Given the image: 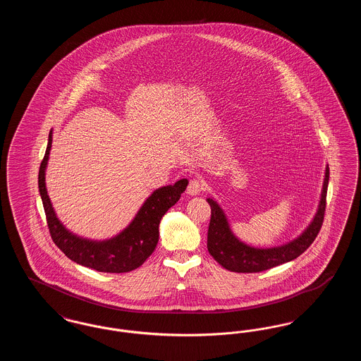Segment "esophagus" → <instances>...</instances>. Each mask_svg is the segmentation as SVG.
<instances>
[{
    "label": "esophagus",
    "instance_id": "obj_1",
    "mask_svg": "<svg viewBox=\"0 0 361 361\" xmlns=\"http://www.w3.org/2000/svg\"><path fill=\"white\" fill-rule=\"evenodd\" d=\"M203 189H204V181H203L200 177H193V178L189 181L187 192H188V195H190V196H196V195H199Z\"/></svg>",
    "mask_w": 361,
    "mask_h": 361
}]
</instances>
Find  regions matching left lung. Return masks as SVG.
<instances>
[{"mask_svg": "<svg viewBox=\"0 0 361 361\" xmlns=\"http://www.w3.org/2000/svg\"><path fill=\"white\" fill-rule=\"evenodd\" d=\"M327 185H329V166H326L324 188L318 211L309 227L296 240L286 245L271 249L252 247L240 242L230 230L222 208L212 199H207L211 207V219L207 235V249L216 262L231 272L255 274L271 269L284 262L299 257L317 238L325 216Z\"/></svg>", "mask_w": 361, "mask_h": 361, "instance_id": "left-lung-1", "label": "left lung"}]
</instances>
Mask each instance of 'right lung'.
<instances>
[{
    "mask_svg": "<svg viewBox=\"0 0 361 361\" xmlns=\"http://www.w3.org/2000/svg\"><path fill=\"white\" fill-rule=\"evenodd\" d=\"M51 133L47 150L39 169V192L46 212L47 226L54 243L71 261L106 274H126L139 268L154 252L158 243V226L165 212L174 206L188 185L183 178L174 185L157 189L137 211V216L119 235L108 240H90L71 234L54 212L47 195L44 172L51 150Z\"/></svg>",
    "mask_w": 361,
    "mask_h": 361,
    "instance_id": "obj_1",
    "label": "right lung"
}]
</instances>
